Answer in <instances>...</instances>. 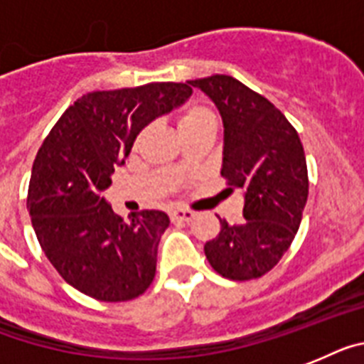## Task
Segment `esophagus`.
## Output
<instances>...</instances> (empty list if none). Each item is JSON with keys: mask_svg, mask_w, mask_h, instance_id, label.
I'll use <instances>...</instances> for the list:
<instances>
[{"mask_svg": "<svg viewBox=\"0 0 364 364\" xmlns=\"http://www.w3.org/2000/svg\"><path fill=\"white\" fill-rule=\"evenodd\" d=\"M170 218H172L173 222H191V220L194 218V213L188 209H173L172 213H170Z\"/></svg>", "mask_w": 364, "mask_h": 364, "instance_id": "obj_1", "label": "esophagus"}]
</instances>
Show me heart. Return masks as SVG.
<instances>
[{"mask_svg":"<svg viewBox=\"0 0 364 364\" xmlns=\"http://www.w3.org/2000/svg\"><path fill=\"white\" fill-rule=\"evenodd\" d=\"M207 124L216 125V114L210 111L209 107H203V105L188 107L187 111L181 114V118H179V131L194 129V127H200V125H207Z\"/></svg>","mask_w":364,"mask_h":364,"instance_id":"b5f03b06","label":"heart"}]
</instances>
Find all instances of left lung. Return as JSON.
Instances as JSON below:
<instances>
[{
    "label": "left lung",
    "instance_id": "left-lung-1",
    "mask_svg": "<svg viewBox=\"0 0 364 364\" xmlns=\"http://www.w3.org/2000/svg\"><path fill=\"white\" fill-rule=\"evenodd\" d=\"M188 85L218 107L224 122L220 173L244 192V220L231 225L220 218L205 257L228 279H255L276 267L300 228L309 194L304 146L285 114L239 79L216 73Z\"/></svg>",
    "mask_w": 364,
    "mask_h": 364
}]
</instances>
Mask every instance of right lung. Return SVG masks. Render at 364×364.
Returning <instances> with one entry per match:
<instances>
[{
	"label": "right lung",
	"mask_w": 364,
	"mask_h": 364,
	"mask_svg": "<svg viewBox=\"0 0 364 364\" xmlns=\"http://www.w3.org/2000/svg\"><path fill=\"white\" fill-rule=\"evenodd\" d=\"M191 94L187 83L88 92L64 111L36 154L27 194L36 239L60 277L94 300H133L154 281L170 218L140 210L125 222L102 192L140 131Z\"/></svg>",
	"instance_id": "obj_1"
}]
</instances>
